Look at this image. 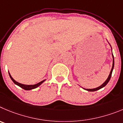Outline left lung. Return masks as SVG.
Instances as JSON below:
<instances>
[{"instance_id":"8db88e82","label":"left lung","mask_w":123,"mask_h":123,"mask_svg":"<svg viewBox=\"0 0 123 123\" xmlns=\"http://www.w3.org/2000/svg\"><path fill=\"white\" fill-rule=\"evenodd\" d=\"M112 56H113V66H112V68H111V71H110V75H109V76H108V78L107 79V80L105 81L104 83L102 84V85H101V86H99V87H97V88H94V89H85V88H83V89H86V90L88 91H97V90H99V89H101V88H104L105 86H106L107 85V84L108 83V81H110V78H111V74H112V72H113V67H114V57H113V55L112 54Z\"/></svg>"}]
</instances>
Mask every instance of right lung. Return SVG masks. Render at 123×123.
Returning a JSON list of instances; mask_svg holds the SVG:
<instances>
[{
	"mask_svg": "<svg viewBox=\"0 0 123 123\" xmlns=\"http://www.w3.org/2000/svg\"><path fill=\"white\" fill-rule=\"evenodd\" d=\"M9 75H10V78H11V79H12V80L13 81L14 83L16 84V85L19 86V87H21V88H23V89H25V90H31V89H35V88H37L38 86H39L40 85H41V84L42 83H43L44 81H45V80H43V81H40V83H38L35 84V85H23V84L19 83H18V82H17V81H16L15 80H14L13 78H12V76H11L10 74V73H9Z\"/></svg>",
	"mask_w": 123,
	"mask_h": 123,
	"instance_id": "obj_1",
	"label": "right lung"
}]
</instances>
